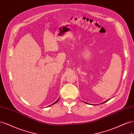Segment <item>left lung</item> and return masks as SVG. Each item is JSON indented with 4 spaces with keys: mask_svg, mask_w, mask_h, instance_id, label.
<instances>
[{
    "mask_svg": "<svg viewBox=\"0 0 134 134\" xmlns=\"http://www.w3.org/2000/svg\"><path fill=\"white\" fill-rule=\"evenodd\" d=\"M109 100H110V99H109V100H106V101H105V102H102V103H105V102H107V101H109ZM85 103H87H87H87V102H84Z\"/></svg>",
    "mask_w": 134,
    "mask_h": 134,
    "instance_id": "obj_1",
    "label": "left lung"
}]
</instances>
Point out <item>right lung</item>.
Returning a JSON list of instances; mask_svg holds the SVG:
<instances>
[{
    "instance_id": "1",
    "label": "right lung",
    "mask_w": 134,
    "mask_h": 134,
    "mask_svg": "<svg viewBox=\"0 0 134 134\" xmlns=\"http://www.w3.org/2000/svg\"><path fill=\"white\" fill-rule=\"evenodd\" d=\"M58 100H59V98H58V100H57V101H56L55 102H54L53 103H52V105H49V106L48 107H49V106H52V105H54V103H57V102L58 101Z\"/></svg>"
}]
</instances>
